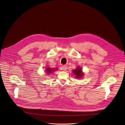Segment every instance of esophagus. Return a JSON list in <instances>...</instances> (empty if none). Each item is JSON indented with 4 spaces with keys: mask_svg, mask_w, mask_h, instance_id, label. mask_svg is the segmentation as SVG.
Here are the masks:
<instances>
[{
    "mask_svg": "<svg viewBox=\"0 0 125 125\" xmlns=\"http://www.w3.org/2000/svg\"><path fill=\"white\" fill-rule=\"evenodd\" d=\"M62 70H63V71H66V70H67V66L64 65V66H62Z\"/></svg>",
    "mask_w": 125,
    "mask_h": 125,
    "instance_id": "1",
    "label": "esophagus"
}]
</instances>
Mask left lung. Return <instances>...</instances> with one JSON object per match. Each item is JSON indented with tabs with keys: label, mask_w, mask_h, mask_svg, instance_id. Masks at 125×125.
Segmentation results:
<instances>
[{
	"label": "left lung",
	"mask_w": 125,
	"mask_h": 125,
	"mask_svg": "<svg viewBox=\"0 0 125 125\" xmlns=\"http://www.w3.org/2000/svg\"><path fill=\"white\" fill-rule=\"evenodd\" d=\"M73 73L75 75V77L78 79H82L84 75V73L82 71V69L80 66H78L76 69H73Z\"/></svg>",
	"instance_id": "left-lung-1"
}]
</instances>
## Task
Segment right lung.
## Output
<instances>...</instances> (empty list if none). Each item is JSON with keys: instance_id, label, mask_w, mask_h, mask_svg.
Returning <instances> with one entry per match:
<instances>
[{"instance_id": "add662e5", "label": "right lung", "mask_w": 125, "mask_h": 125, "mask_svg": "<svg viewBox=\"0 0 125 125\" xmlns=\"http://www.w3.org/2000/svg\"><path fill=\"white\" fill-rule=\"evenodd\" d=\"M45 73H47V75H48V74H51V73H53L54 71H56L57 70H58V68H50V67H46L45 68Z\"/></svg>"}]
</instances>
